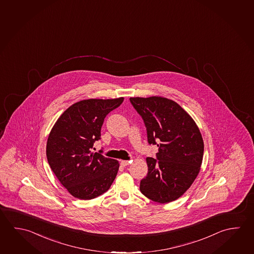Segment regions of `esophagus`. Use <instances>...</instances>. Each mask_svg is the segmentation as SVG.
Masks as SVG:
<instances>
[{"label": "esophagus", "mask_w": 254, "mask_h": 254, "mask_svg": "<svg viewBox=\"0 0 254 254\" xmlns=\"http://www.w3.org/2000/svg\"><path fill=\"white\" fill-rule=\"evenodd\" d=\"M132 161L133 160H121V166H123V167H126V166H127V165L131 164L132 163Z\"/></svg>", "instance_id": "34e87169"}]
</instances>
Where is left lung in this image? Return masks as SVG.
Segmentation results:
<instances>
[{"label": "left lung", "instance_id": "1", "mask_svg": "<svg viewBox=\"0 0 254 254\" xmlns=\"http://www.w3.org/2000/svg\"><path fill=\"white\" fill-rule=\"evenodd\" d=\"M130 102L144 121L148 142L159 147L157 159L146 158L148 174L141 180L140 191L156 202L176 200L200 172L204 150L200 129L170 99L131 97Z\"/></svg>", "mask_w": 254, "mask_h": 254}]
</instances>
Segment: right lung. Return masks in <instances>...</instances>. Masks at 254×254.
Listing matches in <instances>:
<instances>
[{"instance_id":"right-lung-1","label":"right lung","mask_w":254,"mask_h":254,"mask_svg":"<svg viewBox=\"0 0 254 254\" xmlns=\"http://www.w3.org/2000/svg\"><path fill=\"white\" fill-rule=\"evenodd\" d=\"M124 98L88 99L72 104L51 130L46 156L56 178L72 196L91 200L109 190L120 168L119 161L93 152L94 142L108 113Z\"/></svg>"}]
</instances>
